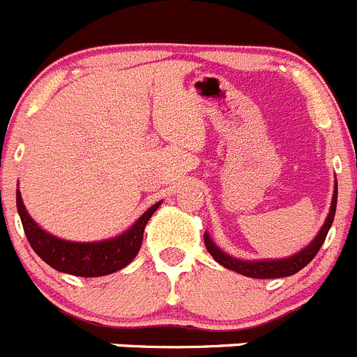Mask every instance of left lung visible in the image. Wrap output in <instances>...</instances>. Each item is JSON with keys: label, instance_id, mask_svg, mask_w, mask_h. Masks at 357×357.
<instances>
[{"label": "left lung", "instance_id": "obj_1", "mask_svg": "<svg viewBox=\"0 0 357 357\" xmlns=\"http://www.w3.org/2000/svg\"><path fill=\"white\" fill-rule=\"evenodd\" d=\"M336 196H338V185H335V195H333L331 208H329L328 219H326L324 227L320 228V231L317 234V237L313 238L312 243H310L305 250H301L299 253L292 255V257L289 258H281V260H253V261L238 260V258L230 257V255H227L225 251L219 250V248L212 243V238L208 237V234L204 235L205 248H207V251L212 255V258H214L218 264H221V266L227 267V269L243 274V276L258 278V280L292 276V274L299 273L303 267L308 266L310 261L315 258V255L319 253L320 246L324 244L326 237H328V231L333 225V219H335Z\"/></svg>", "mask_w": 357, "mask_h": 357}]
</instances>
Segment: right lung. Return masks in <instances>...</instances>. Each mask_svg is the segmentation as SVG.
Wrapping results in <instances>:
<instances>
[{
    "mask_svg": "<svg viewBox=\"0 0 357 357\" xmlns=\"http://www.w3.org/2000/svg\"><path fill=\"white\" fill-rule=\"evenodd\" d=\"M159 205L161 202L152 205L129 230L119 237L99 241V243H70L47 234L35 223L26 211L21 191L17 189V211L29 246L52 269L83 278L106 276L129 266L142 248L143 231Z\"/></svg>",
    "mask_w": 357,
    "mask_h": 357,
    "instance_id": "1",
    "label": "right lung"
}]
</instances>
